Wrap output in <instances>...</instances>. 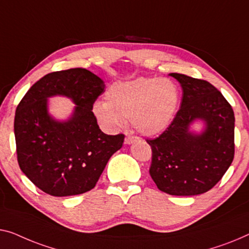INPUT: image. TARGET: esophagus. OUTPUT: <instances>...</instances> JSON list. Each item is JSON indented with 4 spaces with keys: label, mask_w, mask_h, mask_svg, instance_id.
I'll use <instances>...</instances> for the list:
<instances>
[{
    "label": "esophagus",
    "mask_w": 249,
    "mask_h": 249,
    "mask_svg": "<svg viewBox=\"0 0 249 249\" xmlns=\"http://www.w3.org/2000/svg\"><path fill=\"white\" fill-rule=\"evenodd\" d=\"M139 140V137L137 136H133V135H127L125 137V144H133L134 142H136V141Z\"/></svg>",
    "instance_id": "34e87169"
}]
</instances>
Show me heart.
<instances>
[{
    "instance_id": "1",
    "label": "heart",
    "mask_w": 249,
    "mask_h": 249,
    "mask_svg": "<svg viewBox=\"0 0 249 249\" xmlns=\"http://www.w3.org/2000/svg\"><path fill=\"white\" fill-rule=\"evenodd\" d=\"M106 101L94 106L96 117L109 127L133 120L141 134L153 136L165 131L180 106L181 94L176 83L162 78L114 84L106 91Z\"/></svg>"
}]
</instances>
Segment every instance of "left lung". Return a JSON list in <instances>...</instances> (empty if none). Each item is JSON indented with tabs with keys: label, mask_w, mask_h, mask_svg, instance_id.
Listing matches in <instances>:
<instances>
[{
	"label": "left lung",
	"mask_w": 249,
	"mask_h": 249,
	"mask_svg": "<svg viewBox=\"0 0 249 249\" xmlns=\"http://www.w3.org/2000/svg\"><path fill=\"white\" fill-rule=\"evenodd\" d=\"M182 87V102L172 123L152 148L150 176L159 190L171 196H196L213 188L235 155V115L218 89L206 80L170 73ZM196 119L205 122L200 135L190 132Z\"/></svg>",
	"instance_id": "1"
}]
</instances>
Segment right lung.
I'll use <instances>...</instances> for the list:
<instances>
[{
	"mask_svg": "<svg viewBox=\"0 0 249 249\" xmlns=\"http://www.w3.org/2000/svg\"><path fill=\"white\" fill-rule=\"evenodd\" d=\"M104 81L84 68L50 72L18 103L14 117L18 162L29 180L46 194L68 196L91 190L124 135L103 133L92 105ZM66 95L76 104L69 120L47 113V98Z\"/></svg>",
	"mask_w": 249,
	"mask_h": 249,
	"instance_id": "right-lung-1",
	"label": "right lung"
}]
</instances>
